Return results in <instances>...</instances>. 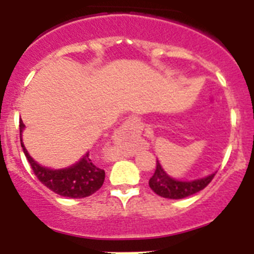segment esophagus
<instances>
[{
    "label": "esophagus",
    "mask_w": 254,
    "mask_h": 254,
    "mask_svg": "<svg viewBox=\"0 0 254 254\" xmlns=\"http://www.w3.org/2000/svg\"><path fill=\"white\" fill-rule=\"evenodd\" d=\"M122 129L127 132H132V133H137V132H141V129H142V123H141L138 117L131 116L123 123Z\"/></svg>",
    "instance_id": "esophagus-1"
}]
</instances>
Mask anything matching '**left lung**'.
<instances>
[{"instance_id":"left-lung-1","label":"left lung","mask_w":254,"mask_h":254,"mask_svg":"<svg viewBox=\"0 0 254 254\" xmlns=\"http://www.w3.org/2000/svg\"><path fill=\"white\" fill-rule=\"evenodd\" d=\"M214 177L215 173H212L211 176L206 177V178L196 179V181H176V179L170 178L167 173L161 169L159 161H156V169L150 178L149 186L155 193L159 194L160 197L170 199H181L202 190L203 188L207 187L208 183L214 179Z\"/></svg>"}]
</instances>
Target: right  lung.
<instances>
[{
  "label": "right lung",
  "instance_id": "1",
  "mask_svg": "<svg viewBox=\"0 0 254 254\" xmlns=\"http://www.w3.org/2000/svg\"><path fill=\"white\" fill-rule=\"evenodd\" d=\"M20 141L24 150L26 159L30 164L31 169L47 188L53 190L55 193L69 198H84L91 196L99 190L104 183L105 172L96 167L89 156V152L85 155L81 160L72 167L66 169H48L33 160L30 155L26 151L21 140V132L24 128V123L20 120Z\"/></svg>",
  "mask_w": 254,
  "mask_h": 254
}]
</instances>
